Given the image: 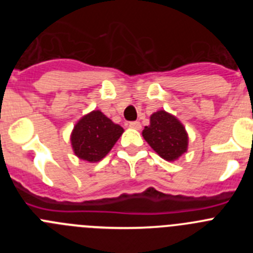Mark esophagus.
<instances>
[{
    "label": "esophagus",
    "instance_id": "esophagus-1",
    "mask_svg": "<svg viewBox=\"0 0 253 253\" xmlns=\"http://www.w3.org/2000/svg\"><path fill=\"white\" fill-rule=\"evenodd\" d=\"M128 125L133 129H140V123L139 122H129Z\"/></svg>",
    "mask_w": 253,
    "mask_h": 253
}]
</instances>
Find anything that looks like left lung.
<instances>
[{
    "instance_id": "8db88e82",
    "label": "left lung",
    "mask_w": 253,
    "mask_h": 253,
    "mask_svg": "<svg viewBox=\"0 0 253 253\" xmlns=\"http://www.w3.org/2000/svg\"><path fill=\"white\" fill-rule=\"evenodd\" d=\"M143 138L167 161H175L187 148V134L175 116L157 111L151 116V124L143 130Z\"/></svg>"
}]
</instances>
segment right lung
Returning <instances> with one entry per match:
<instances>
[{
  "label": "right lung",
  "mask_w": 253,
  "mask_h": 253,
  "mask_svg": "<svg viewBox=\"0 0 253 253\" xmlns=\"http://www.w3.org/2000/svg\"><path fill=\"white\" fill-rule=\"evenodd\" d=\"M123 131L101 111H92L76 124L71 135L72 148L78 158L97 162L110 152Z\"/></svg>",
  "instance_id": "obj_1"
}]
</instances>
